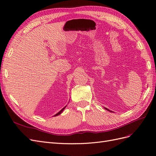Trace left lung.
<instances>
[{
	"mask_svg": "<svg viewBox=\"0 0 156 156\" xmlns=\"http://www.w3.org/2000/svg\"><path fill=\"white\" fill-rule=\"evenodd\" d=\"M105 109H107V110H108V111H109V112H112V111H110V110H109V109H107V108H105Z\"/></svg>",
	"mask_w": 156,
	"mask_h": 156,
	"instance_id": "obj_1",
	"label": "left lung"
}]
</instances>
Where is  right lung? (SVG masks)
<instances>
[{
	"label": "right lung",
	"instance_id": "1",
	"mask_svg": "<svg viewBox=\"0 0 156 156\" xmlns=\"http://www.w3.org/2000/svg\"><path fill=\"white\" fill-rule=\"evenodd\" d=\"M65 108H66V106H65V107H64V108H63V109H62L61 110V111H59V112H58V113L57 114H56V115H54V117H55V116H58V115H60V114H61V113H62V112L63 111V110H64V109H65Z\"/></svg>",
	"mask_w": 156,
	"mask_h": 156
}]
</instances>
